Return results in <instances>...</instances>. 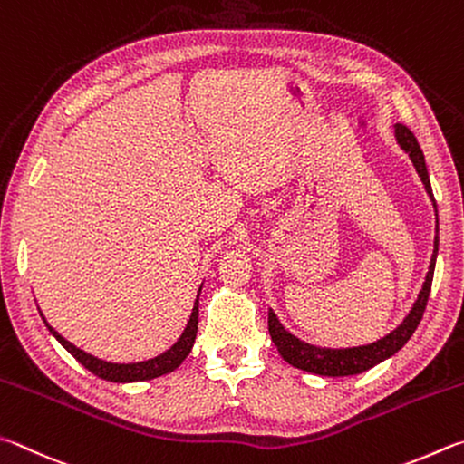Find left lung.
<instances>
[{
	"mask_svg": "<svg viewBox=\"0 0 464 464\" xmlns=\"http://www.w3.org/2000/svg\"><path fill=\"white\" fill-rule=\"evenodd\" d=\"M395 136H397V142L401 144V149L410 152V159L413 162V167H416V170H418L421 183L426 185V191L430 193V198L434 199L432 187H430L426 160H424V154H421L416 136H413L411 130L403 124H395ZM434 208H436V201H434ZM436 255H438V226H436L432 263H430V271L426 275L424 287H421L420 295H418V302L413 304L410 315L403 320V324H400V328H395L392 334H387L385 338H381V340H377V343H372L369 346L343 348V351L315 348V346L302 343V340H297L295 336H291L289 332L281 326L279 320L275 318V314L269 312V332H271L275 346L279 348L281 356L289 364H294V367L302 369V371L315 372V375H324V377L359 375V372H364L367 369L375 367V364L389 359V356L400 351V348L411 338L413 332H416L421 315H424V310H426L430 289H432Z\"/></svg>",
	"mask_w": 464,
	"mask_h": 464,
	"instance_id": "left-lung-1",
	"label": "left lung"
}]
</instances>
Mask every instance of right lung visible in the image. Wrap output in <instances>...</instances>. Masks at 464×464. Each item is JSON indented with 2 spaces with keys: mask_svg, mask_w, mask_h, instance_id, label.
<instances>
[{
  "mask_svg": "<svg viewBox=\"0 0 464 464\" xmlns=\"http://www.w3.org/2000/svg\"><path fill=\"white\" fill-rule=\"evenodd\" d=\"M199 291H201V287H199ZM198 315H199V302L195 299L191 318H189V322H187V328L183 330L181 338H179L167 353L154 356V359H149V361L130 362V364H116V362H105V361L95 359V356L79 351L77 346H72L69 340H64L59 332L53 330L48 324L46 326L53 332V336L59 340V343L67 348V351L75 356V359L83 364L87 371H92L93 375L102 377L105 381H113V383H130V381H146V379H154V377L167 375V372L175 371L179 364L185 361V356L191 353V346L195 343V334H198Z\"/></svg>",
  "mask_w": 464,
  "mask_h": 464,
  "instance_id": "add662e5",
  "label": "right lung"
}]
</instances>
